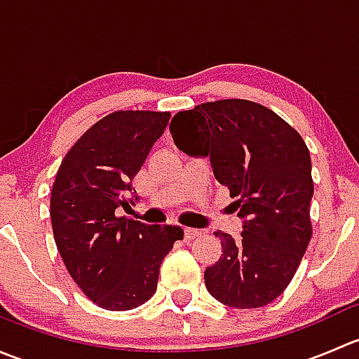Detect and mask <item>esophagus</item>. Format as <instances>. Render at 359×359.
Listing matches in <instances>:
<instances>
[{
	"label": "esophagus",
	"instance_id": "obj_1",
	"mask_svg": "<svg viewBox=\"0 0 359 359\" xmlns=\"http://www.w3.org/2000/svg\"><path fill=\"white\" fill-rule=\"evenodd\" d=\"M200 234H201L200 229H193V227H186V229H184V238H186L187 241L194 240V238L200 236Z\"/></svg>",
	"mask_w": 359,
	"mask_h": 359
}]
</instances>
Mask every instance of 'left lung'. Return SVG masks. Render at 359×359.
Wrapping results in <instances>:
<instances>
[{
	"label": "left lung",
	"instance_id": "1",
	"mask_svg": "<svg viewBox=\"0 0 359 359\" xmlns=\"http://www.w3.org/2000/svg\"><path fill=\"white\" fill-rule=\"evenodd\" d=\"M170 133L186 154L210 158L243 220L238 238L215 233L222 255L205 269L206 290L236 309L267 306L288 287L311 240L306 142L276 112L241 99L177 112Z\"/></svg>",
	"mask_w": 359,
	"mask_h": 359
}]
</instances>
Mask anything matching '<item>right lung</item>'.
<instances>
[{
	"label": "right lung",
	"mask_w": 359,
	"mask_h": 359,
	"mask_svg": "<svg viewBox=\"0 0 359 359\" xmlns=\"http://www.w3.org/2000/svg\"><path fill=\"white\" fill-rule=\"evenodd\" d=\"M168 119L170 112H112L83 133L57 172L50 200L57 248L72 280L104 309L147 302L163 259L184 238L180 226L118 215L139 203L132 180Z\"/></svg>",
	"instance_id": "right-lung-1"
}]
</instances>
